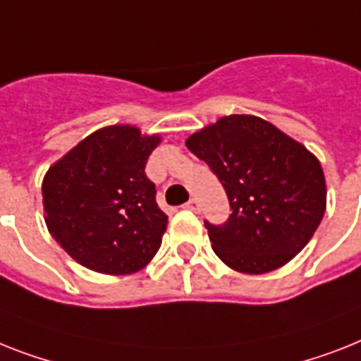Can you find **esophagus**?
<instances>
[{
	"instance_id": "34e87169",
	"label": "esophagus",
	"mask_w": 361,
	"mask_h": 361,
	"mask_svg": "<svg viewBox=\"0 0 361 361\" xmlns=\"http://www.w3.org/2000/svg\"><path fill=\"white\" fill-rule=\"evenodd\" d=\"M184 208H188V210H192V212H199L201 210V204H199L197 199H190V201L184 204Z\"/></svg>"
}]
</instances>
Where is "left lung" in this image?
I'll return each mask as SVG.
<instances>
[{
    "instance_id": "8db88e82",
    "label": "left lung",
    "mask_w": 361,
    "mask_h": 361,
    "mask_svg": "<svg viewBox=\"0 0 361 361\" xmlns=\"http://www.w3.org/2000/svg\"><path fill=\"white\" fill-rule=\"evenodd\" d=\"M219 178L232 214L204 221L214 252L228 267L262 275L299 255L319 227L326 184L319 160L256 116L232 114L186 140Z\"/></svg>"
}]
</instances>
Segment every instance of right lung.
Instances as JSON below:
<instances>
[{"mask_svg": "<svg viewBox=\"0 0 361 361\" xmlns=\"http://www.w3.org/2000/svg\"><path fill=\"white\" fill-rule=\"evenodd\" d=\"M159 136L110 125L86 136L42 183L47 231L80 266L129 275L153 260L168 227L145 175Z\"/></svg>", "mask_w": 361, "mask_h": 361, "instance_id": "obj_1", "label": "right lung"}]
</instances>
